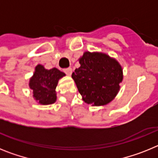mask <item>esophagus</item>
<instances>
[{
  "instance_id": "esophagus-1",
  "label": "esophagus",
  "mask_w": 158,
  "mask_h": 158,
  "mask_svg": "<svg viewBox=\"0 0 158 158\" xmlns=\"http://www.w3.org/2000/svg\"><path fill=\"white\" fill-rule=\"evenodd\" d=\"M64 72L65 73V74L70 76L71 73H72V69H71L70 67L69 68H66V69H64Z\"/></svg>"
}]
</instances>
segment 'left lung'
Wrapping results in <instances>:
<instances>
[{
	"label": "left lung",
	"mask_w": 158,
	"mask_h": 158,
	"mask_svg": "<svg viewBox=\"0 0 158 158\" xmlns=\"http://www.w3.org/2000/svg\"><path fill=\"white\" fill-rule=\"evenodd\" d=\"M79 63L72 78L82 100L93 106L106 105L114 100L123 78L118 61L104 53L85 51Z\"/></svg>",
	"instance_id": "left-lung-1"
}]
</instances>
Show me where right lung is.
<instances>
[{"instance_id":"obj_1","label":"right lung","mask_w":158,"mask_h":158,"mask_svg":"<svg viewBox=\"0 0 158 158\" xmlns=\"http://www.w3.org/2000/svg\"><path fill=\"white\" fill-rule=\"evenodd\" d=\"M65 76L57 68L47 69L42 65H36L33 76L29 81V87L33 97L42 105L54 104L57 100L56 89L58 81Z\"/></svg>"}]
</instances>
